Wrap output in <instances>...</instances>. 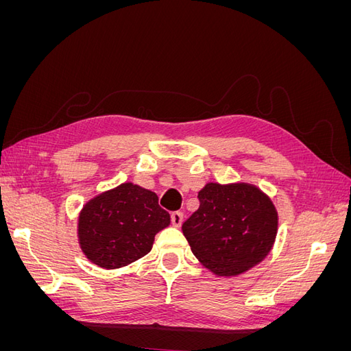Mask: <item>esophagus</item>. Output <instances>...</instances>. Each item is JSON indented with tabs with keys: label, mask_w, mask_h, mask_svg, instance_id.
Returning <instances> with one entry per match:
<instances>
[{
	"label": "esophagus",
	"mask_w": 351,
	"mask_h": 351,
	"mask_svg": "<svg viewBox=\"0 0 351 351\" xmlns=\"http://www.w3.org/2000/svg\"><path fill=\"white\" fill-rule=\"evenodd\" d=\"M182 222H183V212L174 210L171 214V224L174 227H180V226H182Z\"/></svg>",
	"instance_id": "obj_1"
}]
</instances>
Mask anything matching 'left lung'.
<instances>
[{"instance_id": "1", "label": "left lung", "mask_w": 351, "mask_h": 351, "mask_svg": "<svg viewBox=\"0 0 351 351\" xmlns=\"http://www.w3.org/2000/svg\"><path fill=\"white\" fill-rule=\"evenodd\" d=\"M199 208L182 227L199 262L219 277H234L267 258L278 214L261 189L247 183H208Z\"/></svg>"}]
</instances>
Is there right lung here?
<instances>
[{
	"mask_svg": "<svg viewBox=\"0 0 351 351\" xmlns=\"http://www.w3.org/2000/svg\"><path fill=\"white\" fill-rule=\"evenodd\" d=\"M169 226V214L151 190L123 183L90 199L79 215L80 249L105 269L125 267L149 253L158 231Z\"/></svg>",
	"mask_w": 351,
	"mask_h": 351,
	"instance_id": "right-lung-1",
	"label": "right lung"
}]
</instances>
